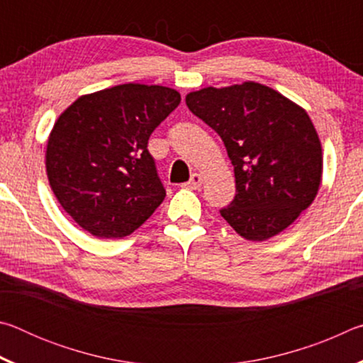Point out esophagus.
<instances>
[{"label":"esophagus","mask_w":363,"mask_h":363,"mask_svg":"<svg viewBox=\"0 0 363 363\" xmlns=\"http://www.w3.org/2000/svg\"><path fill=\"white\" fill-rule=\"evenodd\" d=\"M201 184H203V177H201L200 174L194 173L192 177H190V179H189V182L182 184V186L187 187V189H200Z\"/></svg>","instance_id":"obj_1"}]
</instances>
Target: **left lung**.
<instances>
[{
	"label": "left lung",
	"mask_w": 363,
	"mask_h": 363,
	"mask_svg": "<svg viewBox=\"0 0 363 363\" xmlns=\"http://www.w3.org/2000/svg\"><path fill=\"white\" fill-rule=\"evenodd\" d=\"M186 104L219 134L233 164L237 194L219 213L238 235L267 240L314 201L323 160L306 110L253 82L210 86Z\"/></svg>",
	"instance_id": "1"
}]
</instances>
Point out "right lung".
<instances>
[{
    "mask_svg": "<svg viewBox=\"0 0 363 363\" xmlns=\"http://www.w3.org/2000/svg\"><path fill=\"white\" fill-rule=\"evenodd\" d=\"M179 102L171 88L128 83L82 96L59 116L48 139V179L91 235H130L164 200L147 144Z\"/></svg>",
    "mask_w": 363,
    "mask_h": 363,
    "instance_id": "right-lung-1",
    "label": "right lung"
}]
</instances>
